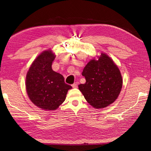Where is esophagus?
I'll use <instances>...</instances> for the list:
<instances>
[{
    "label": "esophagus",
    "instance_id": "34e87169",
    "mask_svg": "<svg viewBox=\"0 0 151 151\" xmlns=\"http://www.w3.org/2000/svg\"><path fill=\"white\" fill-rule=\"evenodd\" d=\"M72 86L73 88H77V87H78V83H75L74 84H73L72 85Z\"/></svg>",
    "mask_w": 151,
    "mask_h": 151
}]
</instances>
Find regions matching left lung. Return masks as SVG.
Here are the masks:
<instances>
[{
	"label": "left lung",
	"mask_w": 151,
	"mask_h": 151,
	"mask_svg": "<svg viewBox=\"0 0 151 151\" xmlns=\"http://www.w3.org/2000/svg\"><path fill=\"white\" fill-rule=\"evenodd\" d=\"M82 75L86 83L79 89L86 101L95 108H103L115 101L122 88L119 68L107 55L101 53L98 60H91Z\"/></svg>",
	"instance_id": "1"
}]
</instances>
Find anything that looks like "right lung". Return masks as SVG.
Returning <instances> with one entry per match:
<instances>
[{
	"label": "right lung",
	"mask_w": 151,
	"mask_h": 151,
	"mask_svg": "<svg viewBox=\"0 0 151 151\" xmlns=\"http://www.w3.org/2000/svg\"><path fill=\"white\" fill-rule=\"evenodd\" d=\"M50 50L41 53L27 73L26 87L31 101L47 110H54L65 101L72 86L66 84L62 75L52 70L55 58Z\"/></svg>",
	"instance_id": "1"
}]
</instances>
